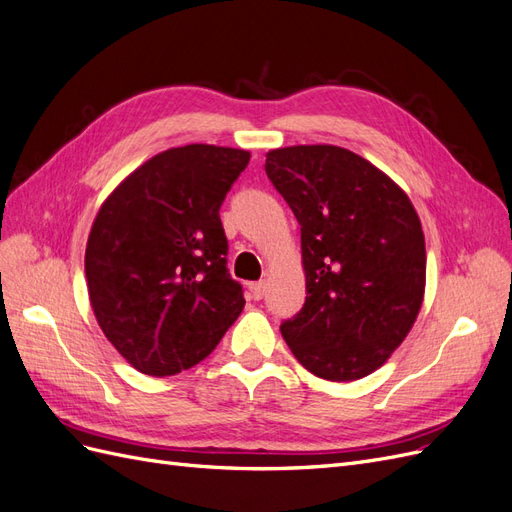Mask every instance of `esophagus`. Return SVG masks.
I'll return each mask as SVG.
<instances>
[{
  "instance_id": "1",
  "label": "esophagus",
  "mask_w": 512,
  "mask_h": 512,
  "mask_svg": "<svg viewBox=\"0 0 512 512\" xmlns=\"http://www.w3.org/2000/svg\"><path fill=\"white\" fill-rule=\"evenodd\" d=\"M265 292H267L265 282H252V284H250V297H252L254 301H260L262 297H265Z\"/></svg>"
}]
</instances>
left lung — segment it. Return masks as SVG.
<instances>
[{
  "mask_svg": "<svg viewBox=\"0 0 512 512\" xmlns=\"http://www.w3.org/2000/svg\"><path fill=\"white\" fill-rule=\"evenodd\" d=\"M267 177L301 226L307 297L282 335L314 376H369L404 342L425 294V237L406 192L335 145L273 149Z\"/></svg>",
  "mask_w": 512,
  "mask_h": 512,
  "instance_id": "left-lung-1",
  "label": "left lung"
}]
</instances>
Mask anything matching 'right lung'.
<instances>
[{
	"instance_id": "right-lung-1",
	"label": "right lung",
	"mask_w": 512,
	"mask_h": 512,
	"mask_svg": "<svg viewBox=\"0 0 512 512\" xmlns=\"http://www.w3.org/2000/svg\"><path fill=\"white\" fill-rule=\"evenodd\" d=\"M250 153L185 145L158 153L104 200L85 250L89 301L134 369L173 376L220 344L245 305L226 269L220 207Z\"/></svg>"
}]
</instances>
